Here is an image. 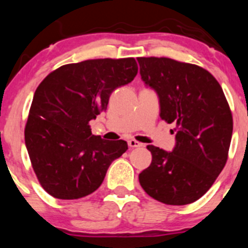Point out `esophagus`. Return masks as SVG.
Listing matches in <instances>:
<instances>
[{
  "instance_id": "1",
  "label": "esophagus",
  "mask_w": 248,
  "mask_h": 248,
  "mask_svg": "<svg viewBox=\"0 0 248 248\" xmlns=\"http://www.w3.org/2000/svg\"><path fill=\"white\" fill-rule=\"evenodd\" d=\"M128 146L129 147H140V146H142V144H141V142L137 141V140H134V139H129L128 140Z\"/></svg>"
}]
</instances>
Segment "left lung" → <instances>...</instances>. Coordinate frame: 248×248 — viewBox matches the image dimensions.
<instances>
[{
  "instance_id": "1",
  "label": "left lung",
  "mask_w": 248,
  "mask_h": 248,
  "mask_svg": "<svg viewBox=\"0 0 248 248\" xmlns=\"http://www.w3.org/2000/svg\"><path fill=\"white\" fill-rule=\"evenodd\" d=\"M141 80L159 98L162 120L176 124L172 151L149 145L142 189L168 205L204 196L228 158L232 117L221 85L202 67L167 57H138Z\"/></svg>"
}]
</instances>
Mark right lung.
Instances as JSON below:
<instances>
[{"label":"right lung","mask_w":248,"mask_h":248,"mask_svg":"<svg viewBox=\"0 0 248 248\" xmlns=\"http://www.w3.org/2000/svg\"><path fill=\"white\" fill-rule=\"evenodd\" d=\"M138 73L133 57L87 60L51 72L34 92L25 145L37 179L57 199L96 191L128 145L93 136L89 122L108 106L115 89Z\"/></svg>","instance_id":"obj_1"}]
</instances>
